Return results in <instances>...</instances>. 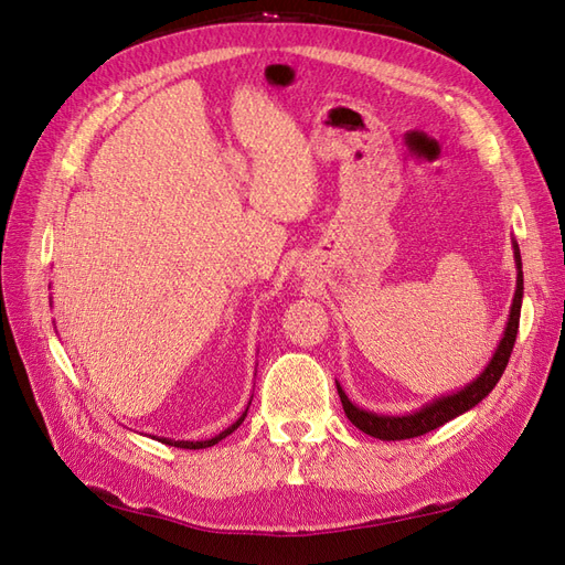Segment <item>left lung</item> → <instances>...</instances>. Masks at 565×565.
<instances>
[{
  "instance_id": "1",
  "label": "left lung",
  "mask_w": 565,
  "mask_h": 565,
  "mask_svg": "<svg viewBox=\"0 0 565 565\" xmlns=\"http://www.w3.org/2000/svg\"><path fill=\"white\" fill-rule=\"evenodd\" d=\"M514 245V262H516V292L514 299H511V309H509V320L504 334L500 339L498 349H494L490 363L483 367V372L478 374L476 380H471L465 388H459L455 393H448V396L434 398L431 403L422 405L419 409L409 415H380L372 413V409L358 407L355 403H351V398L347 396V391L341 388V384L337 382V391L341 405H344V413L351 419L353 426H358L363 434L374 436L380 440H405V438H415L422 434H429L438 426H443L446 422L465 415L467 409L476 407L481 403L488 393L494 388V384L500 382L502 372L509 363V355L514 351V341H516V332H519V320H521V301H523V270H521V252L516 241L511 243Z\"/></svg>"
}]
</instances>
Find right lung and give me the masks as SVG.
Returning <instances> with one entry per match:
<instances>
[{"label":"right lung","instance_id":"add662e5","mask_svg":"<svg viewBox=\"0 0 565 565\" xmlns=\"http://www.w3.org/2000/svg\"><path fill=\"white\" fill-rule=\"evenodd\" d=\"M249 403H252V401H249ZM247 409H249V405L245 407V413L228 426V429H224L221 434H216L214 438H207V440H174V438H158V440H160V443H164V446H174V448H183V450H202V448H212V446H216L218 440H224L226 436H231V434L237 429V426H241V424L245 422V417H247ZM152 438H156V436H152Z\"/></svg>","mask_w":565,"mask_h":565}]
</instances>
